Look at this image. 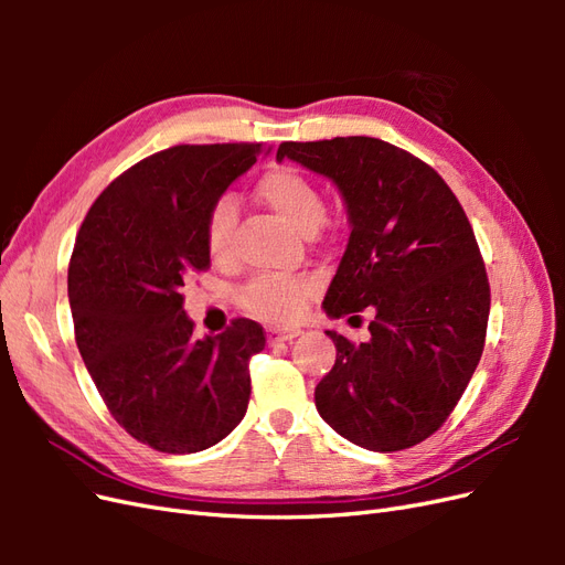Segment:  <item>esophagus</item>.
Returning <instances> with one entry per match:
<instances>
[{"label":"esophagus","mask_w":565,"mask_h":565,"mask_svg":"<svg viewBox=\"0 0 565 565\" xmlns=\"http://www.w3.org/2000/svg\"><path fill=\"white\" fill-rule=\"evenodd\" d=\"M299 334H301L299 328H268V332H266L268 344H278V341H292Z\"/></svg>","instance_id":"obj_1"}]
</instances>
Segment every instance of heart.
I'll return each instance as SVG.
<instances>
[{"instance_id": "heart-1", "label": "heart", "mask_w": 565, "mask_h": 565, "mask_svg": "<svg viewBox=\"0 0 565 565\" xmlns=\"http://www.w3.org/2000/svg\"><path fill=\"white\" fill-rule=\"evenodd\" d=\"M256 195L276 212L285 224L299 233H313L324 214V200L318 185L297 167H273L256 181ZM237 224V202L233 195H218L204 218V245L214 264L233 259V237ZM311 285L301 278H254L243 292L241 303L266 322H292Z\"/></svg>"}]
</instances>
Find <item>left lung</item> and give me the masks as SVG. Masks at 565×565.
I'll return each instance as SVG.
<instances>
[{"label": "left lung", "mask_w": 565, "mask_h": 565, "mask_svg": "<svg viewBox=\"0 0 565 565\" xmlns=\"http://www.w3.org/2000/svg\"><path fill=\"white\" fill-rule=\"evenodd\" d=\"M276 158L347 200L351 235L324 311L374 309L367 341L328 332L337 361L316 386L318 413L361 448H413L450 417L486 347L490 282L469 218L434 167L372 136L285 141Z\"/></svg>", "instance_id": "obj_1"}]
</instances>
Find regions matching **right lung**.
<instances>
[{"instance_id":"1","label":"right lung","mask_w":565,"mask_h":565,"mask_svg":"<svg viewBox=\"0 0 565 565\" xmlns=\"http://www.w3.org/2000/svg\"><path fill=\"white\" fill-rule=\"evenodd\" d=\"M264 143L172 146L119 174L84 216L67 266L75 341L108 413L143 446L200 452L247 413L259 322L195 339L183 282L210 268L204 218Z\"/></svg>"}]
</instances>
